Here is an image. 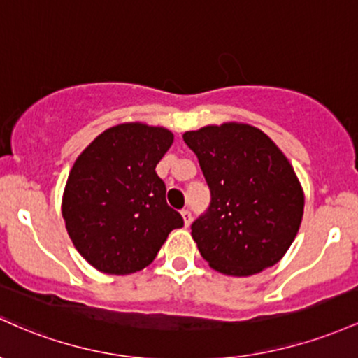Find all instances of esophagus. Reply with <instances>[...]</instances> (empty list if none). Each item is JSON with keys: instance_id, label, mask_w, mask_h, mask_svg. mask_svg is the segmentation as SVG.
<instances>
[{"instance_id": "obj_1", "label": "esophagus", "mask_w": 358, "mask_h": 358, "mask_svg": "<svg viewBox=\"0 0 358 358\" xmlns=\"http://www.w3.org/2000/svg\"><path fill=\"white\" fill-rule=\"evenodd\" d=\"M180 215H182L184 224H186V227H189V223H191V220H192L191 211H189V210H182V211H180Z\"/></svg>"}]
</instances>
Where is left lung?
<instances>
[{
  "instance_id": "1",
  "label": "left lung",
  "mask_w": 358,
  "mask_h": 358,
  "mask_svg": "<svg viewBox=\"0 0 358 358\" xmlns=\"http://www.w3.org/2000/svg\"><path fill=\"white\" fill-rule=\"evenodd\" d=\"M211 192L191 224L199 254L215 271L252 275L282 259L298 235L304 192L280 148L245 123L208 125L182 135Z\"/></svg>"
}]
</instances>
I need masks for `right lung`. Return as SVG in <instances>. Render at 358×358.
<instances>
[{
    "label": "right lung",
    "instance_id": "right-lung-1",
    "mask_svg": "<svg viewBox=\"0 0 358 358\" xmlns=\"http://www.w3.org/2000/svg\"><path fill=\"white\" fill-rule=\"evenodd\" d=\"M172 142L167 128L122 123L96 136L76 159L62 216L74 247L99 272L142 271L169 233L184 224L155 172Z\"/></svg>",
    "mask_w": 358,
    "mask_h": 358
}]
</instances>
